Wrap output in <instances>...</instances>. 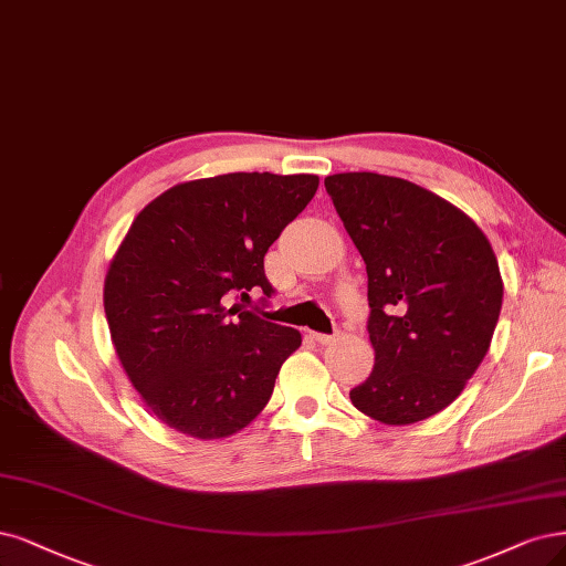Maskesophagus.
<instances>
[{"mask_svg":"<svg viewBox=\"0 0 566 566\" xmlns=\"http://www.w3.org/2000/svg\"><path fill=\"white\" fill-rule=\"evenodd\" d=\"M311 337H314L318 344H323V346H327V344H333L339 335L335 333V335H323V333H311Z\"/></svg>","mask_w":566,"mask_h":566,"instance_id":"1","label":"esophagus"}]
</instances>
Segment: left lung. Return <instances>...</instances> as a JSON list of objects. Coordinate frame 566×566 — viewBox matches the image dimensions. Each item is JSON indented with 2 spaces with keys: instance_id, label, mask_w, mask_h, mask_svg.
I'll list each match as a JSON object with an SVG mask.
<instances>
[{
  "instance_id": "left-lung-1",
  "label": "left lung",
  "mask_w": 566,
  "mask_h": 566,
  "mask_svg": "<svg viewBox=\"0 0 566 566\" xmlns=\"http://www.w3.org/2000/svg\"><path fill=\"white\" fill-rule=\"evenodd\" d=\"M325 189L367 269L375 367L348 398L386 426L433 417L490 350L503 302L494 250L463 210L402 178L337 172Z\"/></svg>"
}]
</instances>
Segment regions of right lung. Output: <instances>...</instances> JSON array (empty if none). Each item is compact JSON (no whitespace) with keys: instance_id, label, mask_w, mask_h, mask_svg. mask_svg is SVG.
<instances>
[{"instance_id":"obj_1","label":"right lung","mask_w":566,"mask_h":566,"mask_svg":"<svg viewBox=\"0 0 566 566\" xmlns=\"http://www.w3.org/2000/svg\"><path fill=\"white\" fill-rule=\"evenodd\" d=\"M318 189V175L227 172L166 189L133 220L105 276L116 356L145 407L197 440L239 433L274 394L300 329L227 295L269 297L264 255Z\"/></svg>"}]
</instances>
